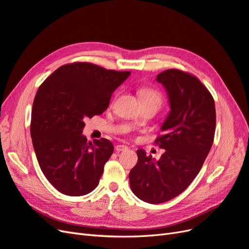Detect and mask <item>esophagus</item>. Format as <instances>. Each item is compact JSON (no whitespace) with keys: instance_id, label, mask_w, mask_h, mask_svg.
I'll return each mask as SVG.
<instances>
[{"instance_id":"1","label":"esophagus","mask_w":249,"mask_h":249,"mask_svg":"<svg viewBox=\"0 0 249 249\" xmlns=\"http://www.w3.org/2000/svg\"><path fill=\"white\" fill-rule=\"evenodd\" d=\"M115 150H116L117 153H120V152H124V151L128 150V148L124 144H118V145L115 146Z\"/></svg>"}]
</instances>
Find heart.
<instances>
[{"mask_svg":"<svg viewBox=\"0 0 249 249\" xmlns=\"http://www.w3.org/2000/svg\"><path fill=\"white\" fill-rule=\"evenodd\" d=\"M140 95H141V99H142V103H156L158 104L159 106L161 105V94L160 92L152 89V88H142L140 91Z\"/></svg>","mask_w":249,"mask_h":249,"instance_id":"b5f03b06","label":"heart"}]
</instances>
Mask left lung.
<instances>
[{
    "mask_svg": "<svg viewBox=\"0 0 249 249\" xmlns=\"http://www.w3.org/2000/svg\"><path fill=\"white\" fill-rule=\"evenodd\" d=\"M166 90L169 113L156 140L165 152L159 160L137 150V163L130 170L133 194L151 204L178 196L194 180L213 143L215 106L213 97L194 76L167 70L156 78Z\"/></svg>",
    "mask_w": 249,
    "mask_h": 249,
    "instance_id": "8db88e82",
    "label": "left lung"
}]
</instances>
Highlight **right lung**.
<instances>
[{"instance_id":"obj_1","label":"right lung","mask_w":249,"mask_h":249,"mask_svg":"<svg viewBox=\"0 0 249 249\" xmlns=\"http://www.w3.org/2000/svg\"><path fill=\"white\" fill-rule=\"evenodd\" d=\"M130 71L106 70L89 62L64 64L36 91L31 135L44 176L68 196L93 191L114 152L109 141L88 142L84 119L103 114L113 92Z\"/></svg>"}]
</instances>
